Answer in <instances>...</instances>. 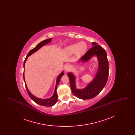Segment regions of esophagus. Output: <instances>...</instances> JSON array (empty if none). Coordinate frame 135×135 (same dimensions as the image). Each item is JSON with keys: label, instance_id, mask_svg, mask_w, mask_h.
<instances>
[{"label": "esophagus", "instance_id": "obj_1", "mask_svg": "<svg viewBox=\"0 0 135 135\" xmlns=\"http://www.w3.org/2000/svg\"><path fill=\"white\" fill-rule=\"evenodd\" d=\"M70 65H66V66L65 67V71H66V72L68 71L70 69Z\"/></svg>", "mask_w": 135, "mask_h": 135}]
</instances>
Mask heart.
I'll return each instance as SVG.
<instances>
[{
    "label": "heart",
    "mask_w": 135,
    "mask_h": 135,
    "mask_svg": "<svg viewBox=\"0 0 135 135\" xmlns=\"http://www.w3.org/2000/svg\"><path fill=\"white\" fill-rule=\"evenodd\" d=\"M87 49V46L84 42L75 44L69 46L67 48V50L71 54H74L77 52L79 55H83Z\"/></svg>",
    "instance_id": "obj_1"
}]
</instances>
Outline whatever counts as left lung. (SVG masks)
<instances>
[{
	"label": "left lung",
	"mask_w": 135,
	"mask_h": 135,
	"mask_svg": "<svg viewBox=\"0 0 135 135\" xmlns=\"http://www.w3.org/2000/svg\"><path fill=\"white\" fill-rule=\"evenodd\" d=\"M92 44L93 46L80 59V61L85 62L94 56L97 57L99 62L98 70L92 81L84 89H77L75 77L72 73H68L72 92L77 98L83 100L92 99L98 95L105 87L108 77L109 63L106 51L96 42H93Z\"/></svg>",
	"instance_id": "obj_1"
}]
</instances>
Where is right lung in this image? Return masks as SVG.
Wrapping results in <instances>:
<instances>
[{
	"mask_svg": "<svg viewBox=\"0 0 135 135\" xmlns=\"http://www.w3.org/2000/svg\"><path fill=\"white\" fill-rule=\"evenodd\" d=\"M51 38L47 39H45V40L40 42L39 44H38L36 46V47H35L34 49H33L30 51L29 52V53L28 54L27 56H26V59L24 61V68L25 66V64L26 62V60H27L28 57L30 56L31 55H32V54L34 53L35 52L37 51V50H38L42 46H43L44 45H45L47 44H49V42H50L51 41ZM64 74L63 71L58 76L57 78V81H56V87H55V90L54 93L52 95V96L48 98V99H40L38 98H37L35 96H34V95H33L30 92V91L28 90L27 86L26 85V83H25V78H24V71L23 73V77H24V80L25 81V86H26V90L27 91L29 95V97L31 98L33 101H34L35 103L38 104L40 105H42V106H52L53 105H54L56 103H57V100H58V95L57 94V86H58V84L59 83L60 79L61 78L62 76Z\"/></svg>",
	"mask_w": 135,
	"mask_h": 135,
	"instance_id": "right-lung-1",
	"label": "right lung"
}]
</instances>
